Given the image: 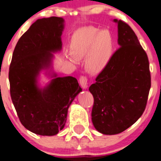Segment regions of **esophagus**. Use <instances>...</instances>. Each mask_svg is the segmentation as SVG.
I'll list each match as a JSON object with an SVG mask.
<instances>
[{
  "mask_svg": "<svg viewBox=\"0 0 161 161\" xmlns=\"http://www.w3.org/2000/svg\"><path fill=\"white\" fill-rule=\"evenodd\" d=\"M79 83L84 89H86L88 88V79L86 76H80L79 79Z\"/></svg>",
  "mask_w": 161,
  "mask_h": 161,
  "instance_id": "obj_1",
  "label": "esophagus"
}]
</instances>
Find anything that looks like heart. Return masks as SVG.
<instances>
[{
	"mask_svg": "<svg viewBox=\"0 0 161 161\" xmlns=\"http://www.w3.org/2000/svg\"><path fill=\"white\" fill-rule=\"evenodd\" d=\"M71 51L65 56L74 64L85 57V68L91 73L102 72L114 53L115 41L111 31L86 26L77 29L71 37Z\"/></svg>",
	"mask_w": 161,
	"mask_h": 161,
	"instance_id": "b5f03b06",
	"label": "heart"
}]
</instances>
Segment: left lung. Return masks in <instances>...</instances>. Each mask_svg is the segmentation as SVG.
I'll use <instances>...</instances> for the list:
<instances>
[{"instance_id": "1", "label": "left lung", "mask_w": 161, "mask_h": 161, "mask_svg": "<svg viewBox=\"0 0 161 161\" xmlns=\"http://www.w3.org/2000/svg\"><path fill=\"white\" fill-rule=\"evenodd\" d=\"M113 22L120 48L89 87L94 98L92 124L104 135L120 133L141 117L151 87L148 59L137 36L122 20Z\"/></svg>"}]
</instances>
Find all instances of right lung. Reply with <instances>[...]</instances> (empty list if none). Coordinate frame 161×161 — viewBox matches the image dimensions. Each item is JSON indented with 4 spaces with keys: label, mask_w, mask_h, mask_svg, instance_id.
<instances>
[{
    "label": "right lung",
    "mask_w": 161,
    "mask_h": 161,
    "mask_svg": "<svg viewBox=\"0 0 161 161\" xmlns=\"http://www.w3.org/2000/svg\"><path fill=\"white\" fill-rule=\"evenodd\" d=\"M62 17L36 20L16 45L9 67L10 95L20 121L41 136H54L64 129L68 109L81 92L73 76H57L53 69L54 54L61 51ZM42 70L51 80L41 87Z\"/></svg>",
    "instance_id": "obj_1"
}]
</instances>
